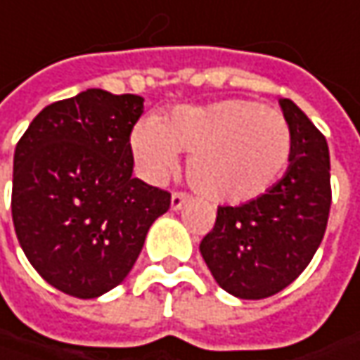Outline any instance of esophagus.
<instances>
[{
  "label": "esophagus",
  "instance_id": "obj_1",
  "mask_svg": "<svg viewBox=\"0 0 360 360\" xmlns=\"http://www.w3.org/2000/svg\"><path fill=\"white\" fill-rule=\"evenodd\" d=\"M189 199H191V195H187V193H181V191L173 193V195H171V210L179 211Z\"/></svg>",
  "mask_w": 360,
  "mask_h": 360
}]
</instances>
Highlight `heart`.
<instances>
[{"instance_id":"heart-1","label":"heart","mask_w":360,"mask_h":360,"mask_svg":"<svg viewBox=\"0 0 360 360\" xmlns=\"http://www.w3.org/2000/svg\"><path fill=\"white\" fill-rule=\"evenodd\" d=\"M131 149L150 179H165L177 169V153H189L187 179L201 195L242 203L264 195L284 175L292 131L274 108L226 98L139 122Z\"/></svg>"}]
</instances>
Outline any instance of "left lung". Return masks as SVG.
Here are the masks:
<instances>
[{"label": "left lung", "mask_w": 360, "mask_h": 360, "mask_svg": "<svg viewBox=\"0 0 360 360\" xmlns=\"http://www.w3.org/2000/svg\"><path fill=\"white\" fill-rule=\"evenodd\" d=\"M280 108L292 131L284 177L238 207H217L215 226L199 243L221 288L259 300L292 284L321 245L330 211V157L324 134L290 101Z\"/></svg>", "instance_id": "8db88e82"}]
</instances>
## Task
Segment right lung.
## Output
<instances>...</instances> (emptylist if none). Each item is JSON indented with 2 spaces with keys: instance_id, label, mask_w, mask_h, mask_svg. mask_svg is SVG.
<instances>
[{
  "instance_id": "obj_1",
  "label": "right lung",
  "mask_w": 360,
  "mask_h": 360,
  "mask_svg": "<svg viewBox=\"0 0 360 360\" xmlns=\"http://www.w3.org/2000/svg\"><path fill=\"white\" fill-rule=\"evenodd\" d=\"M143 96L88 88L46 106L13 155L11 217L25 258L54 288L98 298L133 270L171 193L133 177Z\"/></svg>"
}]
</instances>
